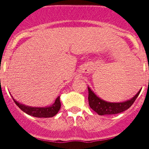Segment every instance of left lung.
Listing matches in <instances>:
<instances>
[{"label":"left lung","instance_id":"8db88e82","mask_svg":"<svg viewBox=\"0 0 149 149\" xmlns=\"http://www.w3.org/2000/svg\"><path fill=\"white\" fill-rule=\"evenodd\" d=\"M88 91H89L88 100H89V107L98 115L103 116L120 113L122 112L127 110L134 104L141 90H139L137 94L131 100L126 101L125 102H120V103L107 102V101L101 100L98 96H96V95L91 90L90 88L88 87Z\"/></svg>","mask_w":149,"mask_h":149}]
</instances>
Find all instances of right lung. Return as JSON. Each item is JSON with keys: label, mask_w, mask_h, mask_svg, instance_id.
I'll use <instances>...</instances> for the list:
<instances>
[{"label": "right lung", "mask_w": 149, "mask_h": 149, "mask_svg": "<svg viewBox=\"0 0 149 149\" xmlns=\"http://www.w3.org/2000/svg\"><path fill=\"white\" fill-rule=\"evenodd\" d=\"M13 101L15 104L25 113L38 118H49V117L54 116L58 113L61 107L60 97H57L54 104L52 106L47 107H31L18 103L15 99H13Z\"/></svg>", "instance_id": "right-lung-1"}]
</instances>
